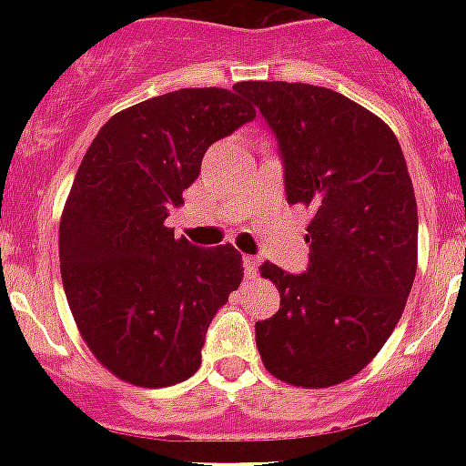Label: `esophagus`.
I'll return each mask as SVG.
<instances>
[{
    "mask_svg": "<svg viewBox=\"0 0 466 466\" xmlns=\"http://www.w3.org/2000/svg\"><path fill=\"white\" fill-rule=\"evenodd\" d=\"M258 258L256 256H244V273H247V278H254L256 270H258Z\"/></svg>",
    "mask_w": 466,
    "mask_h": 466,
    "instance_id": "34e87169",
    "label": "esophagus"
}]
</instances>
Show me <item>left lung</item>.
<instances>
[{
    "label": "left lung",
    "instance_id": "left-lung-1",
    "mask_svg": "<svg viewBox=\"0 0 466 466\" xmlns=\"http://www.w3.org/2000/svg\"><path fill=\"white\" fill-rule=\"evenodd\" d=\"M234 89L278 137L288 203L311 210L309 266L263 263L280 309L256 321L270 375L321 390L358 375L401 319L419 261V210L397 135L339 91L288 82Z\"/></svg>",
    "mask_w": 466,
    "mask_h": 466
}]
</instances>
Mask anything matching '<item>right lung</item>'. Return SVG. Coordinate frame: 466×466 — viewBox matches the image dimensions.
I'll return each mask as SVG.
<instances>
[{"label":"right lung","instance_id":"right-lung-1","mask_svg":"<svg viewBox=\"0 0 466 466\" xmlns=\"http://www.w3.org/2000/svg\"><path fill=\"white\" fill-rule=\"evenodd\" d=\"M254 118L239 91H171L116 113L79 164L60 219L62 285L89 350L123 382L168 387L200 368L244 266L232 244L176 239L167 218L212 142Z\"/></svg>","mask_w":466,"mask_h":466}]
</instances>
